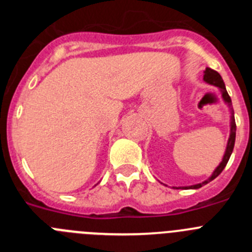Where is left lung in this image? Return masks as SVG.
<instances>
[{"label": "left lung", "instance_id": "1", "mask_svg": "<svg viewBox=\"0 0 252 252\" xmlns=\"http://www.w3.org/2000/svg\"><path fill=\"white\" fill-rule=\"evenodd\" d=\"M203 73H204L203 81L206 82V83L211 84V86H216L220 88V91H221V94H222V99H223L224 104H226V106L228 107V110H230V136H228V141H227V146H226V150H224L223 158H222V161L220 162L217 168L213 170V173L211 177L207 178L206 180H203L202 183L194 184V186L173 187V188H177V189L178 188H180V189H198V188H201V187L206 186V184L209 183V182H212L213 179H216L218 175L221 174L222 170H223L224 166H226V164L228 162V160H230L231 154H232V151H233V146H235V140H236L235 113H233L232 102H231L230 95H228V93H227V91H226V86H224L223 79H222V77L220 75V73L216 72V70H213V69H211V68H206V70H204Z\"/></svg>", "mask_w": 252, "mask_h": 252}]
</instances>
